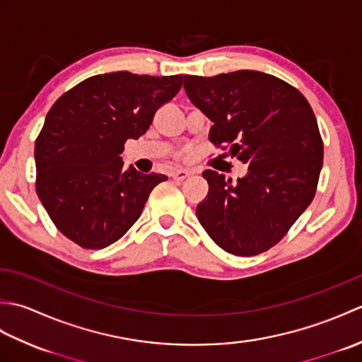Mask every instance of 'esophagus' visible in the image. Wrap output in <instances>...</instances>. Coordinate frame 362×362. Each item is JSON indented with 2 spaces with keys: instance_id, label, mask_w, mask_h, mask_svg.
I'll return each instance as SVG.
<instances>
[{
  "instance_id": "1",
  "label": "esophagus",
  "mask_w": 362,
  "mask_h": 362,
  "mask_svg": "<svg viewBox=\"0 0 362 362\" xmlns=\"http://www.w3.org/2000/svg\"><path fill=\"white\" fill-rule=\"evenodd\" d=\"M189 175H191V173L188 171V169H175V171L171 173V177H173L174 180H177V182L185 180L187 177H189Z\"/></svg>"
}]
</instances>
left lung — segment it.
Returning a JSON list of instances; mask_svg holds the SVG:
<instances>
[{
  "instance_id": "1",
  "label": "left lung",
  "mask_w": 362,
  "mask_h": 362,
  "mask_svg": "<svg viewBox=\"0 0 362 362\" xmlns=\"http://www.w3.org/2000/svg\"><path fill=\"white\" fill-rule=\"evenodd\" d=\"M183 81L189 101L213 121L210 141L249 165L235 183L211 169L202 173L209 194L197 219L226 252L263 253L316 194L324 143L311 105L288 82L261 71L185 74Z\"/></svg>"
}]
</instances>
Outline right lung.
<instances>
[{
  "label": "right lung",
  "instance_id": "obj_1",
  "mask_svg": "<svg viewBox=\"0 0 362 362\" xmlns=\"http://www.w3.org/2000/svg\"><path fill=\"white\" fill-rule=\"evenodd\" d=\"M180 87V74L117 71L91 76L54 103L35 140V189L68 240L103 249L140 218L153 187L168 177L124 169L119 156Z\"/></svg>",
  "mask_w": 362,
  "mask_h": 362
}]
</instances>
